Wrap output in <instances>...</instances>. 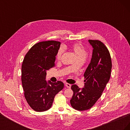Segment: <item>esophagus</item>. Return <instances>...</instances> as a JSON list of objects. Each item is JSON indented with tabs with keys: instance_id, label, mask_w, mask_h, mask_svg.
<instances>
[{
	"instance_id": "obj_1",
	"label": "esophagus",
	"mask_w": 130,
	"mask_h": 130,
	"mask_svg": "<svg viewBox=\"0 0 130 130\" xmlns=\"http://www.w3.org/2000/svg\"><path fill=\"white\" fill-rule=\"evenodd\" d=\"M65 86L67 88H70V87H71V85L69 84H68V83H66L65 84Z\"/></svg>"
}]
</instances>
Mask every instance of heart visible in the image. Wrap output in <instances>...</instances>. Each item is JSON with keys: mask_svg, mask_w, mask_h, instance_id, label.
I'll list each match as a JSON object with an SVG mask.
<instances>
[{"mask_svg": "<svg viewBox=\"0 0 130 130\" xmlns=\"http://www.w3.org/2000/svg\"><path fill=\"white\" fill-rule=\"evenodd\" d=\"M70 49L75 55L77 61H84L88 56V52L85 47L80 43H74L70 46ZM63 51L61 48L58 50L56 54V58L60 60L62 55Z\"/></svg>", "mask_w": 130, "mask_h": 130, "instance_id": "heart-1", "label": "heart"}]
</instances>
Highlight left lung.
I'll list each match as a JSON object with an SVG mask.
<instances>
[{"label":"left lung","mask_w":130,"mask_h":130,"mask_svg":"<svg viewBox=\"0 0 130 130\" xmlns=\"http://www.w3.org/2000/svg\"><path fill=\"white\" fill-rule=\"evenodd\" d=\"M93 47L91 61L84 73L85 86H72V107L80 111L92 108L102 95L111 74L112 61L107 47L99 40H88Z\"/></svg>","instance_id":"8db88e82"}]
</instances>
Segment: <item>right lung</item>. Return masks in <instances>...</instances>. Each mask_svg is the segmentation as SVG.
I'll list each match as a JSON object with an SVG mask.
<instances>
[{
  "label": "right lung",
  "instance_id": "1",
  "mask_svg": "<svg viewBox=\"0 0 130 130\" xmlns=\"http://www.w3.org/2000/svg\"><path fill=\"white\" fill-rule=\"evenodd\" d=\"M61 42L43 41L34 45L25 55L22 66V82L27 104L37 112L52 107L54 98L63 88L62 81L45 80L46 71L55 66Z\"/></svg>",
  "mask_w": 130,
  "mask_h": 130
}]
</instances>
